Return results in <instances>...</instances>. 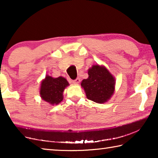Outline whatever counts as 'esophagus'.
I'll return each mask as SVG.
<instances>
[{"label":"esophagus","mask_w":158,"mask_h":158,"mask_svg":"<svg viewBox=\"0 0 158 158\" xmlns=\"http://www.w3.org/2000/svg\"><path fill=\"white\" fill-rule=\"evenodd\" d=\"M80 82V79L79 78H77L76 79H74L73 81V83H74V84H79V83Z\"/></svg>","instance_id":"1"}]
</instances>
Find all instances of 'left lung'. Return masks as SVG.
<instances>
[{
    "instance_id": "obj_1",
    "label": "left lung",
    "mask_w": 158,
    "mask_h": 158,
    "mask_svg": "<svg viewBox=\"0 0 158 158\" xmlns=\"http://www.w3.org/2000/svg\"><path fill=\"white\" fill-rule=\"evenodd\" d=\"M89 77L81 81L87 98L96 103H105L114 92L115 79L105 67L93 65L88 72Z\"/></svg>"
}]
</instances>
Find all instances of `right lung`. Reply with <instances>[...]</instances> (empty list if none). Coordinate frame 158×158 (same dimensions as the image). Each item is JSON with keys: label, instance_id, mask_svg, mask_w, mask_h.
Here are the masks:
<instances>
[{"label": "right lung", "instance_id": "1", "mask_svg": "<svg viewBox=\"0 0 158 158\" xmlns=\"http://www.w3.org/2000/svg\"><path fill=\"white\" fill-rule=\"evenodd\" d=\"M68 85V81L62 77L53 78L47 75L41 83V98L50 105H58L63 100V93Z\"/></svg>", "mask_w": 158, "mask_h": 158}]
</instances>
